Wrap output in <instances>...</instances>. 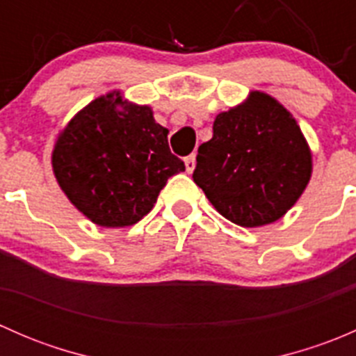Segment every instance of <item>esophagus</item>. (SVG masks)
<instances>
[{"label": "esophagus", "instance_id": "esophagus-1", "mask_svg": "<svg viewBox=\"0 0 356 356\" xmlns=\"http://www.w3.org/2000/svg\"><path fill=\"white\" fill-rule=\"evenodd\" d=\"M184 165H186V172H188V174H193V170H195V167H196V156L189 155L184 160Z\"/></svg>", "mask_w": 356, "mask_h": 356}]
</instances>
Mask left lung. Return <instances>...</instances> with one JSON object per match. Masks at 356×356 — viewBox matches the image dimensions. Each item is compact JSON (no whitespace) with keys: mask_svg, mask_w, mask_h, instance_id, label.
I'll use <instances>...</instances> for the list:
<instances>
[{"mask_svg":"<svg viewBox=\"0 0 356 356\" xmlns=\"http://www.w3.org/2000/svg\"><path fill=\"white\" fill-rule=\"evenodd\" d=\"M196 186L215 210L241 227H261L288 213L312 177V149L284 105L250 91L215 117L213 138L198 148Z\"/></svg>","mask_w":356,"mask_h":356,"instance_id":"1","label":"left lung"}]
</instances>
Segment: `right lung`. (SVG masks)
<instances>
[{
	"mask_svg": "<svg viewBox=\"0 0 356 356\" xmlns=\"http://www.w3.org/2000/svg\"><path fill=\"white\" fill-rule=\"evenodd\" d=\"M168 129L152 106L111 91L79 110L56 138L53 174L70 203L102 227H127L155 207L184 161L168 148Z\"/></svg>",
	"mask_w": 356,
	"mask_h": 356,
	"instance_id": "right-lung-1",
	"label": "right lung"
}]
</instances>
